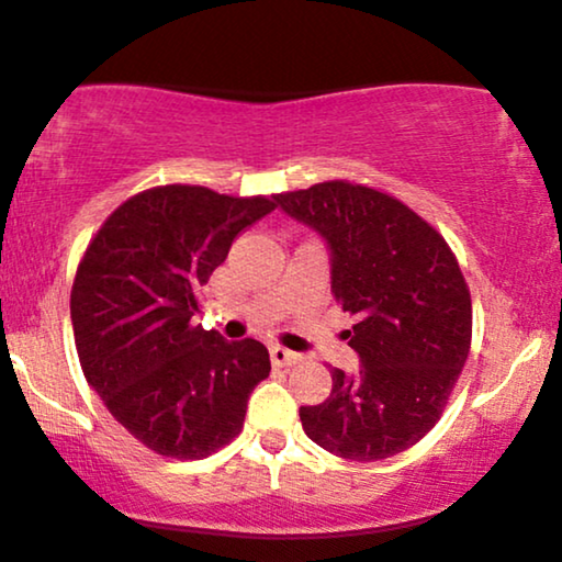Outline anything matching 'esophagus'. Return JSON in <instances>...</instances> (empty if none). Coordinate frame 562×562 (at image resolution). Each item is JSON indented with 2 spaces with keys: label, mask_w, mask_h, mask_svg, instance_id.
Returning a JSON list of instances; mask_svg holds the SVG:
<instances>
[{
  "label": "esophagus",
  "mask_w": 562,
  "mask_h": 562,
  "mask_svg": "<svg viewBox=\"0 0 562 562\" xmlns=\"http://www.w3.org/2000/svg\"><path fill=\"white\" fill-rule=\"evenodd\" d=\"M270 359H272L274 367H295V363L303 361V357H300V353L282 349V346H272Z\"/></svg>",
  "instance_id": "esophagus-1"
}]
</instances>
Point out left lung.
I'll return each mask as SVG.
<instances>
[{
  "label": "left lung",
  "mask_w": 562,
  "mask_h": 562,
  "mask_svg": "<svg viewBox=\"0 0 562 562\" xmlns=\"http://www.w3.org/2000/svg\"><path fill=\"white\" fill-rule=\"evenodd\" d=\"M278 205L330 247V288L357 315L359 374L330 369L334 390L300 407L313 442L349 461H382L440 420L471 351V292L428 221L376 188L326 180L280 193Z\"/></svg>",
  "instance_id": "1"
}]
</instances>
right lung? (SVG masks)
I'll return each mask as SVG.
<instances>
[{
  "label": "right lung",
  "mask_w": 562,
  "mask_h": 562,
  "mask_svg": "<svg viewBox=\"0 0 562 562\" xmlns=\"http://www.w3.org/2000/svg\"><path fill=\"white\" fill-rule=\"evenodd\" d=\"M274 199L157 186L126 199L83 251L70 290L78 361L114 420L155 453H216L270 376L262 344H228L193 315L236 234L278 209Z\"/></svg>",
  "instance_id": "right-lung-1"
}]
</instances>
